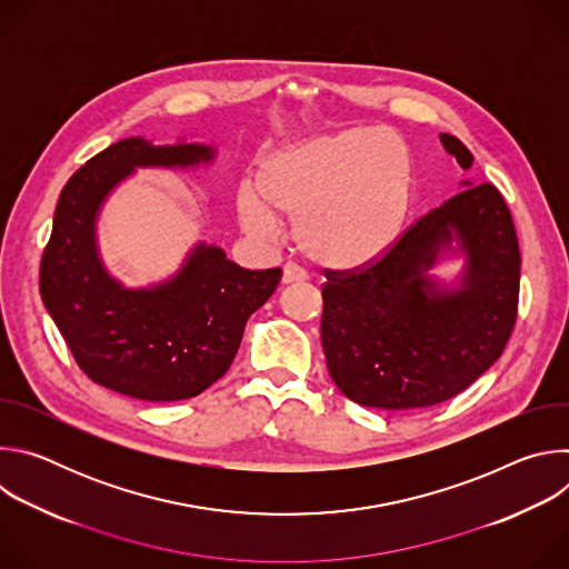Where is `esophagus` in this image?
Instances as JSON below:
<instances>
[{
    "label": "esophagus",
    "mask_w": 569,
    "mask_h": 569,
    "mask_svg": "<svg viewBox=\"0 0 569 569\" xmlns=\"http://www.w3.org/2000/svg\"><path fill=\"white\" fill-rule=\"evenodd\" d=\"M306 279H308L306 270L299 268L297 263H286L283 266V277H281L283 283H297V281H306Z\"/></svg>",
    "instance_id": "obj_1"
}]
</instances>
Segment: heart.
Returning a JSON list of instances; mask_svg holds the SVG:
<instances>
[{
    "label": "heart",
    "mask_w": 569,
    "mask_h": 569,
    "mask_svg": "<svg viewBox=\"0 0 569 569\" xmlns=\"http://www.w3.org/2000/svg\"><path fill=\"white\" fill-rule=\"evenodd\" d=\"M415 191L412 157L373 128L317 134L270 152L257 187H240L242 227L274 240L295 218L303 252L329 266H360L382 254L402 229Z\"/></svg>",
    "instance_id": "heart-1"
}]
</instances>
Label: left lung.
Segmentation results:
<instances>
[{
	"label": "left lung",
	"mask_w": 569,
	"mask_h": 569,
	"mask_svg": "<svg viewBox=\"0 0 569 569\" xmlns=\"http://www.w3.org/2000/svg\"><path fill=\"white\" fill-rule=\"evenodd\" d=\"M459 167L470 150L439 134ZM353 270H323L321 347L340 391L365 408L419 410L472 385L505 351L518 317L520 248L502 193L470 182ZM465 274L446 289L427 270L451 244Z\"/></svg>",
	"instance_id": "left-lung-1"
}]
</instances>
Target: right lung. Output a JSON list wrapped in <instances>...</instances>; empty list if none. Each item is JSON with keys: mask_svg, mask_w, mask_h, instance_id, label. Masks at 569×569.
Segmentation results:
<instances>
[{"mask_svg": "<svg viewBox=\"0 0 569 569\" xmlns=\"http://www.w3.org/2000/svg\"><path fill=\"white\" fill-rule=\"evenodd\" d=\"M211 159V146L130 137L94 154L60 191L40 295L73 360L97 385L150 402L202 393L227 373L250 315L277 290L281 268L246 270L204 242L173 279L152 288L128 290L103 268L97 218L108 193L134 169H187Z\"/></svg>", "mask_w": 569, "mask_h": 569, "instance_id": "right-lung-1", "label": "right lung"}]
</instances>
